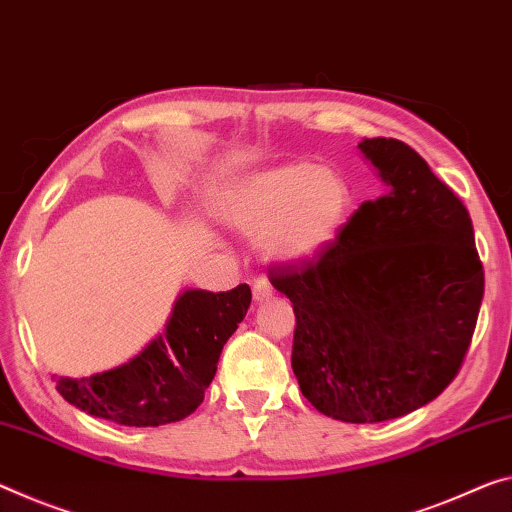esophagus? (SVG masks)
Instances as JSON below:
<instances>
[{
  "instance_id": "obj_1",
  "label": "esophagus",
  "mask_w": 512,
  "mask_h": 512,
  "mask_svg": "<svg viewBox=\"0 0 512 512\" xmlns=\"http://www.w3.org/2000/svg\"><path fill=\"white\" fill-rule=\"evenodd\" d=\"M273 296V287L269 285L266 280H255L253 285V298L257 303H264V300H269Z\"/></svg>"
}]
</instances>
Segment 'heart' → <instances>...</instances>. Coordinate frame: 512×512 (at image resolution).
<instances>
[{"mask_svg": "<svg viewBox=\"0 0 512 512\" xmlns=\"http://www.w3.org/2000/svg\"><path fill=\"white\" fill-rule=\"evenodd\" d=\"M353 186L342 170L289 161L230 186L216 202L221 221L275 264H305L335 246L351 221Z\"/></svg>", "mask_w": 512, "mask_h": 512, "instance_id": "heart-1", "label": "heart"}]
</instances>
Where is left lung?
I'll return each mask as SVG.
<instances>
[{
  "label": "left lung",
  "mask_w": 512,
  "mask_h": 512,
  "mask_svg": "<svg viewBox=\"0 0 512 512\" xmlns=\"http://www.w3.org/2000/svg\"><path fill=\"white\" fill-rule=\"evenodd\" d=\"M385 196L351 216L326 253L271 269L296 314L291 369L326 417L376 424L431 403L456 378L483 300L465 205L419 154L364 139Z\"/></svg>",
  "instance_id": "1"
}]
</instances>
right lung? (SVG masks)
<instances>
[{
	"label": "right lung",
	"mask_w": 512,
	"mask_h": 512,
	"mask_svg": "<svg viewBox=\"0 0 512 512\" xmlns=\"http://www.w3.org/2000/svg\"><path fill=\"white\" fill-rule=\"evenodd\" d=\"M250 287L184 289L164 332L132 360L88 378H59L56 389L75 408L123 426H161L189 417L205 399L216 364L250 307Z\"/></svg>",
	"instance_id": "obj_1"
}]
</instances>
